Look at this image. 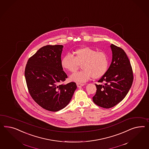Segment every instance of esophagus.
Wrapping results in <instances>:
<instances>
[{
	"instance_id": "esophagus-1",
	"label": "esophagus",
	"mask_w": 149,
	"mask_h": 149,
	"mask_svg": "<svg viewBox=\"0 0 149 149\" xmlns=\"http://www.w3.org/2000/svg\"><path fill=\"white\" fill-rule=\"evenodd\" d=\"M77 87H82L83 86H84V84H81V83H77Z\"/></svg>"
}]
</instances>
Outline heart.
Returning <instances> with one entry per match:
<instances>
[{"mask_svg": "<svg viewBox=\"0 0 149 149\" xmlns=\"http://www.w3.org/2000/svg\"><path fill=\"white\" fill-rule=\"evenodd\" d=\"M75 56L71 53L64 55L61 60L63 68L70 72H74L82 63V70L72 74L70 80L77 82H85L92 77L98 79L106 72L109 66V58L104 52H97L88 47L77 49Z\"/></svg>", "mask_w": 149, "mask_h": 149, "instance_id": "heart-1", "label": "heart"}]
</instances>
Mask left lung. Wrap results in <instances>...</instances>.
I'll list each match as a JSON object with an SVG mask.
<instances>
[{
	"label": "left lung",
	"instance_id": "1",
	"mask_svg": "<svg viewBox=\"0 0 149 149\" xmlns=\"http://www.w3.org/2000/svg\"><path fill=\"white\" fill-rule=\"evenodd\" d=\"M112 61L105 74L95 86L97 92L93 97L96 105L109 109L123 100L129 92L133 80L132 69L124 50L112 44Z\"/></svg>",
	"mask_w": 149,
	"mask_h": 149
}]
</instances>
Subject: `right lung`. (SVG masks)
Masks as SVG:
<instances>
[{
	"mask_svg": "<svg viewBox=\"0 0 149 149\" xmlns=\"http://www.w3.org/2000/svg\"><path fill=\"white\" fill-rule=\"evenodd\" d=\"M62 45H45L27 62L25 77L29 92L42 108L56 112L68 105L77 88L75 82L59 85L68 77L61 65Z\"/></svg>",
	"mask_w": 149,
	"mask_h": 149,
	"instance_id": "1",
	"label": "right lung"
}]
</instances>
